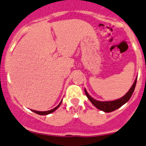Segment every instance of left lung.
<instances>
[{
	"instance_id": "1",
	"label": "left lung",
	"mask_w": 146,
	"mask_h": 146,
	"mask_svg": "<svg viewBox=\"0 0 146 146\" xmlns=\"http://www.w3.org/2000/svg\"><path fill=\"white\" fill-rule=\"evenodd\" d=\"M137 78H136L134 82L132 84L131 88H130L129 90H128L127 93L125 94V95L122 96V97L119 98L118 100H113V101H98V100H95L93 97L89 95V94L88 93L86 89H84V93L86 94L87 97L88 98V100L91 102V103L96 108L99 110H101V111H104L105 113H110L112 112V111L117 110V109L119 108L121 106L125 104L128 100H130V98L131 97L132 94L133 93V90L135 89L136 83H137Z\"/></svg>"
}]
</instances>
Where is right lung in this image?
<instances>
[{
	"label": "right lung",
	"instance_id": "obj_1",
	"mask_svg": "<svg viewBox=\"0 0 146 146\" xmlns=\"http://www.w3.org/2000/svg\"><path fill=\"white\" fill-rule=\"evenodd\" d=\"M62 100L61 102H60V103L58 104L57 106H56V108H54L53 109H52V110H50V111H35V110H31L32 111H33L34 113H37V114H39V115H47V114H50V113H51L54 112L56 110H57V109L58 108V107H59L60 105H61V104H62Z\"/></svg>",
	"mask_w": 146,
	"mask_h": 146
}]
</instances>
